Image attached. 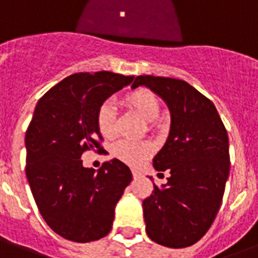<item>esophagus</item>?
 Segmentation results:
<instances>
[{
    "label": "esophagus",
    "instance_id": "1",
    "mask_svg": "<svg viewBox=\"0 0 258 258\" xmlns=\"http://www.w3.org/2000/svg\"><path fill=\"white\" fill-rule=\"evenodd\" d=\"M133 176L135 179H138V178H141L142 176V172L139 171V170H133Z\"/></svg>",
    "mask_w": 258,
    "mask_h": 258
}]
</instances>
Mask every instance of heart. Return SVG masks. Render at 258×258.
<instances>
[{
    "instance_id": "1",
    "label": "heart",
    "mask_w": 258,
    "mask_h": 258,
    "mask_svg": "<svg viewBox=\"0 0 258 258\" xmlns=\"http://www.w3.org/2000/svg\"><path fill=\"white\" fill-rule=\"evenodd\" d=\"M123 101L150 123H154L153 120L161 113V101L149 89L139 88L128 92ZM96 125L99 133L107 139H112L116 135V113L108 101L97 108ZM153 153L154 145L150 141H120L112 147L113 157L130 166L142 165Z\"/></svg>"
}]
</instances>
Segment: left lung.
Wrapping results in <instances>:
<instances>
[{
	"mask_svg": "<svg viewBox=\"0 0 258 258\" xmlns=\"http://www.w3.org/2000/svg\"><path fill=\"white\" fill-rule=\"evenodd\" d=\"M149 87L169 105L171 128L153 159L161 188L143 201L146 232L167 248H186L206 234L220 210L230 171L228 131L213 101L188 83L161 76H137L133 88ZM163 175V174H162Z\"/></svg>",
	"mask_w": 258,
	"mask_h": 258,
	"instance_id": "left-lung-1",
	"label": "left lung"
}]
</instances>
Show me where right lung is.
I'll return each mask as SVG.
<instances>
[{"label": "right lung", "mask_w": 258, "mask_h": 258, "mask_svg": "<svg viewBox=\"0 0 258 258\" xmlns=\"http://www.w3.org/2000/svg\"><path fill=\"white\" fill-rule=\"evenodd\" d=\"M133 80L108 71L80 72L52 87L36 105L25 135L26 178L44 221L67 240L96 241L112 229L115 206L133 174L116 158L95 172L83 166L82 155L104 153L97 108Z\"/></svg>", "instance_id": "1"}]
</instances>
